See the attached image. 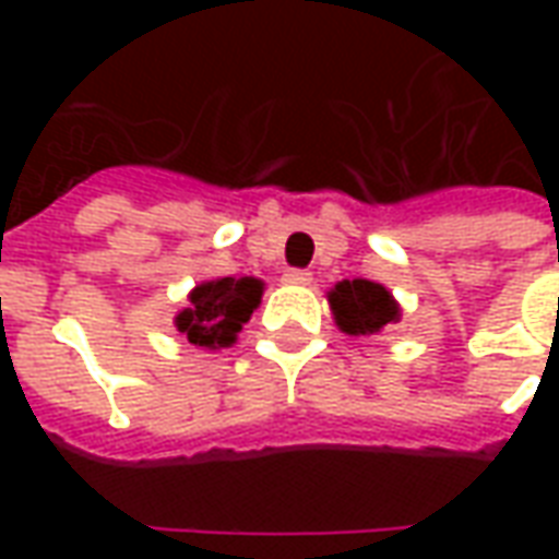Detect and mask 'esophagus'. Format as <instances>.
I'll return each mask as SVG.
<instances>
[{
  "instance_id": "1",
  "label": "esophagus",
  "mask_w": 559,
  "mask_h": 559,
  "mask_svg": "<svg viewBox=\"0 0 559 559\" xmlns=\"http://www.w3.org/2000/svg\"><path fill=\"white\" fill-rule=\"evenodd\" d=\"M284 284L305 287V284H311V272H308V269H287V272H284Z\"/></svg>"
}]
</instances>
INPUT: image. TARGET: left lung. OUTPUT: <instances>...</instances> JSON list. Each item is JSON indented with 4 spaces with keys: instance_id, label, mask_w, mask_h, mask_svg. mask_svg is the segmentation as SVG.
<instances>
[{
    "instance_id": "left-lung-1",
    "label": "left lung",
    "mask_w": 559,
    "mask_h": 559,
    "mask_svg": "<svg viewBox=\"0 0 559 559\" xmlns=\"http://www.w3.org/2000/svg\"><path fill=\"white\" fill-rule=\"evenodd\" d=\"M329 302L335 311L338 326L347 335H371L399 320V305L389 296L386 287L374 281H341L329 293Z\"/></svg>"
}]
</instances>
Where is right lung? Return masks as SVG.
<instances>
[{"mask_svg": "<svg viewBox=\"0 0 559 559\" xmlns=\"http://www.w3.org/2000/svg\"><path fill=\"white\" fill-rule=\"evenodd\" d=\"M263 296L257 278H218L200 284L191 293V305L176 317V326L197 347H230L236 332L248 323Z\"/></svg>", "mask_w": 559, "mask_h": 559, "instance_id": "right-lung-1", "label": "right lung"}]
</instances>
